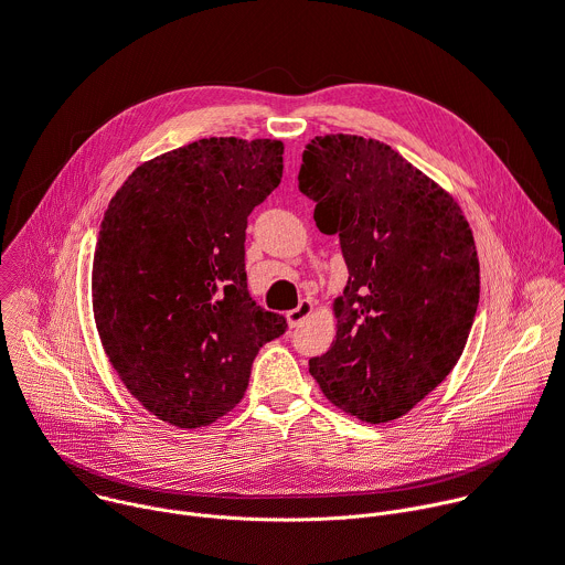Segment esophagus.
Segmentation results:
<instances>
[{"label":"esophagus","instance_id":"esophagus-1","mask_svg":"<svg viewBox=\"0 0 565 565\" xmlns=\"http://www.w3.org/2000/svg\"><path fill=\"white\" fill-rule=\"evenodd\" d=\"M311 311H313V302H311L309 298H305V300H300V305H298L296 309H291V311L287 313V320H289L291 327H298Z\"/></svg>","mask_w":565,"mask_h":565}]
</instances>
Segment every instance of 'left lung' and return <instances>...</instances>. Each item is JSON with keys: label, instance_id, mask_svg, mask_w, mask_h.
Masks as SVG:
<instances>
[{"label": "left lung", "instance_id": "obj_1", "mask_svg": "<svg viewBox=\"0 0 565 565\" xmlns=\"http://www.w3.org/2000/svg\"><path fill=\"white\" fill-rule=\"evenodd\" d=\"M298 190L349 269L331 349L309 360L322 393L362 422L397 419L457 364L479 305V260L457 203L388 146L316 137Z\"/></svg>", "mask_w": 565, "mask_h": 565}]
</instances>
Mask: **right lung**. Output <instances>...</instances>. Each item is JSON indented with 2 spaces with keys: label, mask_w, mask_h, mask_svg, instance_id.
<instances>
[{
  "label": "right lung",
  "mask_w": 565,
  "mask_h": 565,
  "mask_svg": "<svg viewBox=\"0 0 565 565\" xmlns=\"http://www.w3.org/2000/svg\"><path fill=\"white\" fill-rule=\"evenodd\" d=\"M282 143L212 137L139 166L113 196L93 263L102 344L159 419L199 428L243 397L287 318L247 291V216L282 179Z\"/></svg>",
  "instance_id": "right-lung-1"
}]
</instances>
